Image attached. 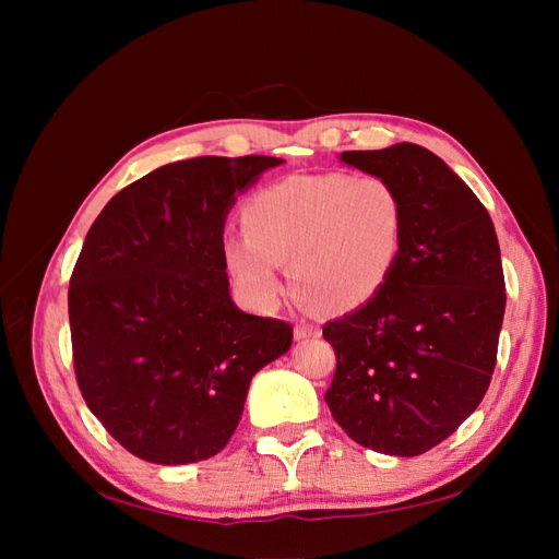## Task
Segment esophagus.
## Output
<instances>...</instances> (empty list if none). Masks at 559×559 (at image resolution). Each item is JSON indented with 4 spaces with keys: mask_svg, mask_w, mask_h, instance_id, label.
Wrapping results in <instances>:
<instances>
[{
    "mask_svg": "<svg viewBox=\"0 0 559 559\" xmlns=\"http://www.w3.org/2000/svg\"><path fill=\"white\" fill-rule=\"evenodd\" d=\"M319 335V326L314 324H308V321H298L296 329H294V337L300 343V341H308V337H314Z\"/></svg>",
    "mask_w": 559,
    "mask_h": 559,
    "instance_id": "34e87169",
    "label": "esophagus"
}]
</instances>
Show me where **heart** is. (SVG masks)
Instances as JSON below:
<instances>
[{"mask_svg":"<svg viewBox=\"0 0 559 559\" xmlns=\"http://www.w3.org/2000/svg\"><path fill=\"white\" fill-rule=\"evenodd\" d=\"M245 233L224 242L238 292L261 310L284 292L282 265L298 298L331 314L364 308L394 277L405 247V205L382 177L294 175L242 205Z\"/></svg>","mask_w":559,"mask_h":559,"instance_id":"obj_1","label":"heart"}]
</instances>
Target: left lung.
Masks as SVG:
<instances>
[{"mask_svg":"<svg viewBox=\"0 0 559 559\" xmlns=\"http://www.w3.org/2000/svg\"><path fill=\"white\" fill-rule=\"evenodd\" d=\"M405 205L394 277L364 308L324 326L335 349L333 419L359 445L394 456L431 450L478 408L497 364L506 284L483 202L429 148L343 151Z\"/></svg>","mask_w":559,"mask_h":559,"instance_id":"1","label":"left lung"}]
</instances>
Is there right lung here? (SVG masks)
Returning <instances> with one entry per match:
<instances>
[{"mask_svg": "<svg viewBox=\"0 0 559 559\" xmlns=\"http://www.w3.org/2000/svg\"><path fill=\"white\" fill-rule=\"evenodd\" d=\"M273 156L163 165L118 191L70 280L74 373L128 452L177 466L222 452L251 378L292 347V324L247 314L228 292L224 226Z\"/></svg>", "mask_w": 559, "mask_h": 559, "instance_id": "add662e5", "label": "right lung"}]
</instances>
